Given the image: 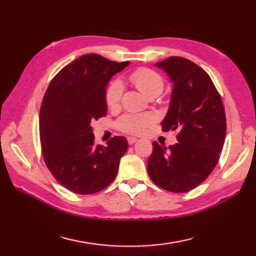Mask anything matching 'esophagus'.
Wrapping results in <instances>:
<instances>
[{"label":"esophagus","instance_id":"1","mask_svg":"<svg viewBox=\"0 0 256 256\" xmlns=\"http://www.w3.org/2000/svg\"><path fill=\"white\" fill-rule=\"evenodd\" d=\"M135 142H138V138H128V143L130 145L134 144Z\"/></svg>","mask_w":256,"mask_h":256}]
</instances>
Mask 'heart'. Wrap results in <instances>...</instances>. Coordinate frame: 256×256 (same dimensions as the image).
Wrapping results in <instances>:
<instances>
[{
  "instance_id": "heart-1",
  "label": "heart",
  "mask_w": 256,
  "mask_h": 256,
  "mask_svg": "<svg viewBox=\"0 0 256 256\" xmlns=\"http://www.w3.org/2000/svg\"><path fill=\"white\" fill-rule=\"evenodd\" d=\"M130 82L148 96H157L164 90V79L160 74L148 68H140L128 76ZM123 94V84L120 80L111 81L104 92V100L110 110L118 108ZM155 122L150 113H128L116 121V126L124 133L138 135Z\"/></svg>"
}]
</instances>
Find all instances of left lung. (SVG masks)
<instances>
[{"label": "left lung", "instance_id": "8db88e82", "mask_svg": "<svg viewBox=\"0 0 256 256\" xmlns=\"http://www.w3.org/2000/svg\"><path fill=\"white\" fill-rule=\"evenodd\" d=\"M156 66L174 84L170 108L160 124L164 132H177L178 143L167 150L153 142L148 172L158 187L187 192L218 164L226 133L224 106L209 74L198 64L172 56Z\"/></svg>", "mask_w": 256, "mask_h": 256}]
</instances>
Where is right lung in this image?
Masks as SVG:
<instances>
[{"label": "right lung", "instance_id": "right-lung-1", "mask_svg": "<svg viewBox=\"0 0 256 256\" xmlns=\"http://www.w3.org/2000/svg\"><path fill=\"white\" fill-rule=\"evenodd\" d=\"M128 64L88 54L64 67L46 90L40 112L42 156L56 180L74 194L99 192L116 177L128 140L114 136L106 148L96 145L91 122L106 116V84Z\"/></svg>", "mask_w": 256, "mask_h": 256}]
</instances>
